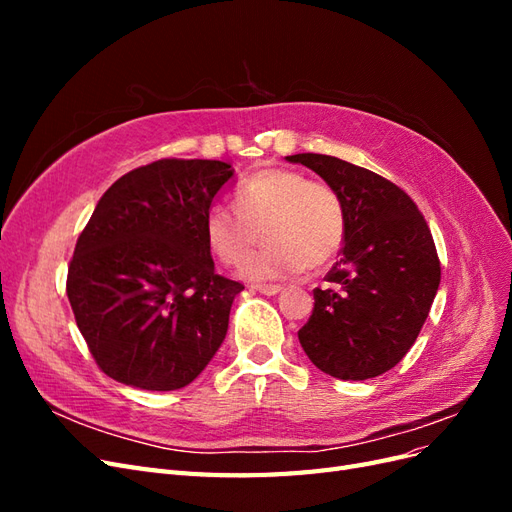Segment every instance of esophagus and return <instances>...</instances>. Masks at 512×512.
Returning <instances> with one entry per match:
<instances>
[{"label":"esophagus","instance_id":"1","mask_svg":"<svg viewBox=\"0 0 512 512\" xmlns=\"http://www.w3.org/2000/svg\"><path fill=\"white\" fill-rule=\"evenodd\" d=\"M256 292H260V294H267V297H273V294H277V292H282V286L280 284H256V286H252Z\"/></svg>","mask_w":512,"mask_h":512}]
</instances>
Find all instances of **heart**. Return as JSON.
I'll return each mask as SVG.
<instances>
[{
	"label": "heart",
	"instance_id": "obj_1",
	"mask_svg": "<svg viewBox=\"0 0 512 512\" xmlns=\"http://www.w3.org/2000/svg\"><path fill=\"white\" fill-rule=\"evenodd\" d=\"M263 250L248 257L257 232ZM205 243L224 265H237L247 280L265 282L320 269L331 262L346 237L342 196L320 179L284 168H262L235 192V211L213 205L203 222Z\"/></svg>",
	"mask_w": 512,
	"mask_h": 512
}]
</instances>
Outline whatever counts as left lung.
<instances>
[{"label":"left lung","instance_id":"left-lung-1","mask_svg":"<svg viewBox=\"0 0 512 512\" xmlns=\"http://www.w3.org/2000/svg\"><path fill=\"white\" fill-rule=\"evenodd\" d=\"M312 168L342 196L346 237L314 290L299 342L320 371L367 380L393 369L416 342L440 286V260L412 198L367 168L322 153L286 158Z\"/></svg>","mask_w":512,"mask_h":512}]
</instances>
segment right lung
<instances>
[{
  "label": "right lung",
  "instance_id": "right-lung-1",
  "mask_svg": "<svg viewBox=\"0 0 512 512\" xmlns=\"http://www.w3.org/2000/svg\"><path fill=\"white\" fill-rule=\"evenodd\" d=\"M232 175L220 160H158L98 200L66 290L106 376L145 391L183 389L222 346L243 284L215 273L203 222Z\"/></svg>",
  "mask_w": 512,
  "mask_h": 512
}]
</instances>
